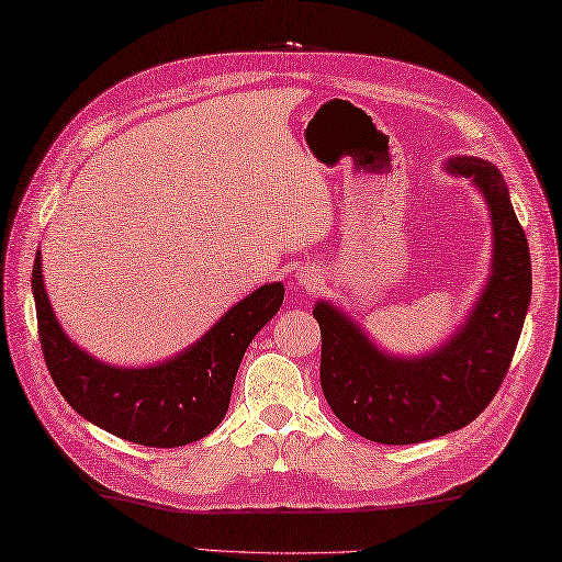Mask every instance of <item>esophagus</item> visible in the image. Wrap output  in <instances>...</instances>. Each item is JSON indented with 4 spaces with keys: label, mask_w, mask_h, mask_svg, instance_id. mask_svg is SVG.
Here are the masks:
<instances>
[{
    "label": "esophagus",
    "mask_w": 562,
    "mask_h": 562,
    "mask_svg": "<svg viewBox=\"0 0 562 562\" xmlns=\"http://www.w3.org/2000/svg\"><path fill=\"white\" fill-rule=\"evenodd\" d=\"M300 282L304 284L306 290H316V288H318V282H321V278H318V272H316L314 268H304V270L300 272Z\"/></svg>",
    "instance_id": "1"
}]
</instances>
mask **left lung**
Segmentation results:
<instances>
[{"mask_svg": "<svg viewBox=\"0 0 562 562\" xmlns=\"http://www.w3.org/2000/svg\"><path fill=\"white\" fill-rule=\"evenodd\" d=\"M449 166L483 190L495 232L491 282L457 338L420 360H391L330 304L314 308L330 411L379 445H415L473 423L503 386L531 302L527 234L503 176L481 159L457 157Z\"/></svg>", "mask_w": 562, "mask_h": 562, "instance_id": "1", "label": "left lung"}]
</instances>
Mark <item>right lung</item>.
<instances>
[{
    "label": "right lung",
    "mask_w": 562,
    "mask_h": 562,
    "mask_svg": "<svg viewBox=\"0 0 562 562\" xmlns=\"http://www.w3.org/2000/svg\"><path fill=\"white\" fill-rule=\"evenodd\" d=\"M31 288L47 372L65 401L105 432L159 449L190 445L222 423L246 348L284 300L280 282L262 284L173 360L121 369L81 352L59 328L43 288L41 250Z\"/></svg>",
    "instance_id": "1"
}]
</instances>
